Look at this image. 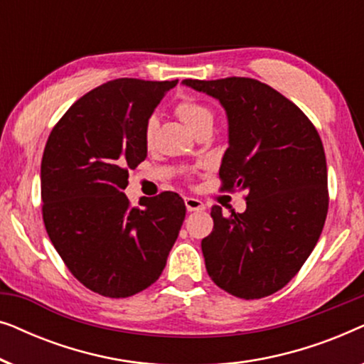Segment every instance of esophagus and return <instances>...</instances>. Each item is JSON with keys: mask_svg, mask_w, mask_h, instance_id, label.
I'll use <instances>...</instances> for the list:
<instances>
[{"mask_svg": "<svg viewBox=\"0 0 364 364\" xmlns=\"http://www.w3.org/2000/svg\"><path fill=\"white\" fill-rule=\"evenodd\" d=\"M186 207L188 212H200L205 208V205H203L198 198H193V197H186Z\"/></svg>", "mask_w": 364, "mask_h": 364, "instance_id": "obj_1", "label": "esophagus"}]
</instances>
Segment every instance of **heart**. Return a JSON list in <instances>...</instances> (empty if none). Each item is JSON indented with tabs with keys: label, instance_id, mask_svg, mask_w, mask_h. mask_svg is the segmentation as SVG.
I'll return each mask as SVG.
<instances>
[{
	"label": "heart",
	"instance_id": "heart-1",
	"mask_svg": "<svg viewBox=\"0 0 364 364\" xmlns=\"http://www.w3.org/2000/svg\"><path fill=\"white\" fill-rule=\"evenodd\" d=\"M176 116L191 129L193 134H198L202 131H210L212 122H213V111L210 106H207L205 102L198 101L197 97L186 96L181 101H177L176 107H173ZM157 132V119L149 117L146 126H144V144L146 147L151 149L156 139Z\"/></svg>",
	"mask_w": 364,
	"mask_h": 364
}]
</instances>
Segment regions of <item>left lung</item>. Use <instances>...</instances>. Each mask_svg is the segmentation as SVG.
<instances>
[{
  "label": "left lung",
  "instance_id": "1",
  "mask_svg": "<svg viewBox=\"0 0 364 364\" xmlns=\"http://www.w3.org/2000/svg\"><path fill=\"white\" fill-rule=\"evenodd\" d=\"M183 84L217 97L228 117L222 191H245L247 210L223 215L202 240L208 277L243 300L282 290L300 272L328 213L326 157L320 134L296 104L252 77Z\"/></svg>",
  "mask_w": 364,
  "mask_h": 364
}]
</instances>
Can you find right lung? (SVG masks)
I'll use <instances>...</instances> for the list:
<instances>
[{
	"label": "right lung",
	"instance_id": "obj_1",
	"mask_svg": "<svg viewBox=\"0 0 364 364\" xmlns=\"http://www.w3.org/2000/svg\"><path fill=\"white\" fill-rule=\"evenodd\" d=\"M178 81L121 77L79 97L49 134L41 161L43 220L77 282L126 298L161 277L186 203L162 192L132 207L129 171L147 157L144 126Z\"/></svg>",
	"mask_w": 364,
	"mask_h": 364
}]
</instances>
